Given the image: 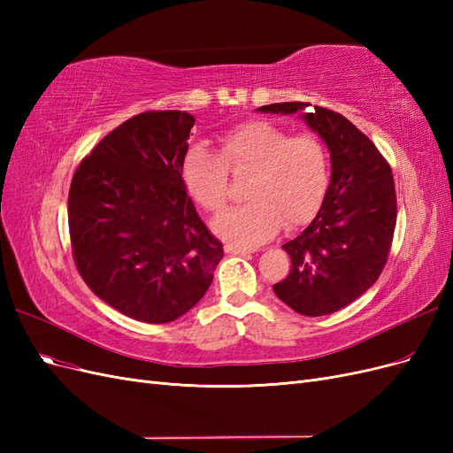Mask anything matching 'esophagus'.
<instances>
[{
	"label": "esophagus",
	"mask_w": 453,
	"mask_h": 453,
	"mask_svg": "<svg viewBox=\"0 0 453 453\" xmlns=\"http://www.w3.org/2000/svg\"><path fill=\"white\" fill-rule=\"evenodd\" d=\"M225 251L228 255H250V253H255L257 250H245V248H236V245H226Z\"/></svg>",
	"instance_id": "1"
}]
</instances>
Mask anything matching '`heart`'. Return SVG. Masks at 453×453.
I'll return each instance as SVG.
<instances>
[{
    "mask_svg": "<svg viewBox=\"0 0 453 453\" xmlns=\"http://www.w3.org/2000/svg\"><path fill=\"white\" fill-rule=\"evenodd\" d=\"M219 155L190 147L181 162L183 183L205 211L219 213L230 198V173L251 175L250 202L219 215L213 228L236 248H255L287 228L306 225L319 211L331 185V155L313 132L291 134L266 120H251L219 140Z\"/></svg>",
    "mask_w": 453,
    "mask_h": 453,
    "instance_id": "b5f03b06",
    "label": "heart"
}]
</instances>
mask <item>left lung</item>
I'll list each match as a JSON object with an SVG mask.
<instances>
[{
	"instance_id": "obj_1",
	"label": "left lung",
	"mask_w": 453,
	"mask_h": 453,
	"mask_svg": "<svg viewBox=\"0 0 453 453\" xmlns=\"http://www.w3.org/2000/svg\"><path fill=\"white\" fill-rule=\"evenodd\" d=\"M304 102L258 107L265 113H303L331 150V185L313 221L283 243L289 276L273 285L280 300L306 318L334 313L376 283L388 263L396 225L389 162L344 115Z\"/></svg>"
}]
</instances>
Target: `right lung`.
Listing matches in <instances>:
<instances>
[{"label":"right lung","instance_id":"add662e5","mask_svg":"<svg viewBox=\"0 0 453 453\" xmlns=\"http://www.w3.org/2000/svg\"><path fill=\"white\" fill-rule=\"evenodd\" d=\"M193 127L187 111L134 115L73 173L67 225L75 266L96 296L135 321L181 318L223 258L181 177Z\"/></svg>","mask_w":453,"mask_h":453}]
</instances>
